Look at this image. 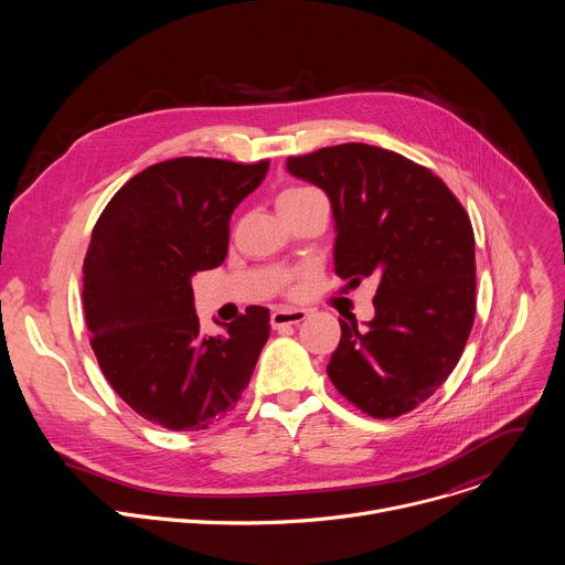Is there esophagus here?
Here are the masks:
<instances>
[{"mask_svg": "<svg viewBox=\"0 0 565 565\" xmlns=\"http://www.w3.org/2000/svg\"><path fill=\"white\" fill-rule=\"evenodd\" d=\"M306 317H308V310L303 308H277L270 317V324L273 329H284L290 324H299V321H303Z\"/></svg>", "mask_w": 565, "mask_h": 565, "instance_id": "1", "label": "esophagus"}]
</instances>
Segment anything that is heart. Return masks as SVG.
Wrapping results in <instances>:
<instances>
[{
	"mask_svg": "<svg viewBox=\"0 0 565 565\" xmlns=\"http://www.w3.org/2000/svg\"><path fill=\"white\" fill-rule=\"evenodd\" d=\"M308 192H317V190H312V188H290V190H286L281 196H301V194H308ZM279 196V199H281Z\"/></svg>",
	"mask_w": 565,
	"mask_h": 565,
	"instance_id": "obj_1",
	"label": "heart"
}]
</instances>
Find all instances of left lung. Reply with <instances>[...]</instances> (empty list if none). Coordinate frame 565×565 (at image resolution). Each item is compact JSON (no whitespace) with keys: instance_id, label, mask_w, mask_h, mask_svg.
I'll list each match as a JSON object with an SVG mask.
<instances>
[{"instance_id":"8db88e82","label":"left lung","mask_w":565,"mask_h":565,"mask_svg":"<svg viewBox=\"0 0 565 565\" xmlns=\"http://www.w3.org/2000/svg\"><path fill=\"white\" fill-rule=\"evenodd\" d=\"M286 168L331 199L335 273L351 286L380 279L369 329L340 319L331 382L373 418L409 414L456 369L473 327L469 214L429 168L382 147H321Z\"/></svg>"}]
</instances>
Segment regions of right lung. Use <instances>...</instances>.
Masks as SVG:
<instances>
[{
  "instance_id": "right-lung-1",
  "label": "right lung",
  "mask_w": 565,
  "mask_h": 565,
  "mask_svg": "<svg viewBox=\"0 0 565 565\" xmlns=\"http://www.w3.org/2000/svg\"><path fill=\"white\" fill-rule=\"evenodd\" d=\"M270 160L181 156L129 179L94 225L83 266L92 349L114 391L145 420L201 431L244 393L270 335V312L250 306L205 335L192 275L218 268L230 216Z\"/></svg>"
}]
</instances>
